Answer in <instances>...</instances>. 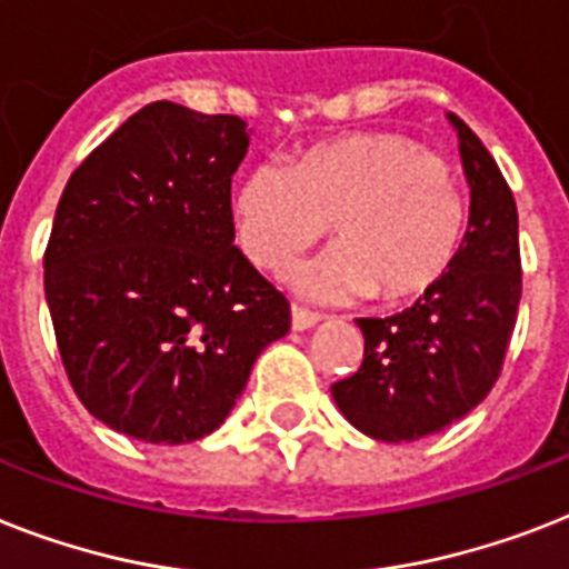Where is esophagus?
Masks as SVG:
<instances>
[{
    "instance_id": "esophagus-1",
    "label": "esophagus",
    "mask_w": 569,
    "mask_h": 569,
    "mask_svg": "<svg viewBox=\"0 0 569 569\" xmlns=\"http://www.w3.org/2000/svg\"><path fill=\"white\" fill-rule=\"evenodd\" d=\"M321 318L316 316V312H307V309L300 307H292V330H312V327L318 325Z\"/></svg>"
}]
</instances>
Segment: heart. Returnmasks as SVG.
<instances>
[{
	"mask_svg": "<svg viewBox=\"0 0 569 569\" xmlns=\"http://www.w3.org/2000/svg\"><path fill=\"white\" fill-rule=\"evenodd\" d=\"M336 248L292 283L318 303L432 292L459 251L465 198L450 163L397 131H359L300 151L289 169L260 163L233 192V233L253 266L286 274L327 233Z\"/></svg>",
	"mask_w": 569,
	"mask_h": 569,
	"instance_id": "obj_1",
	"label": "heart"
}]
</instances>
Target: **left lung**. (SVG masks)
<instances>
[{
    "instance_id": "obj_1",
    "label": "left lung",
    "mask_w": 569,
    "mask_h": 569,
    "mask_svg": "<svg viewBox=\"0 0 569 569\" xmlns=\"http://www.w3.org/2000/svg\"><path fill=\"white\" fill-rule=\"evenodd\" d=\"M470 187L468 230L445 280L391 318H357L362 368L332 386L339 412L368 438L409 445L482 403L502 371L520 307L517 207L477 133L447 113Z\"/></svg>"
}]
</instances>
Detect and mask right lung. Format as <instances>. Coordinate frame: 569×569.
Returning <instances> with one entry per match:
<instances>
[{
  "instance_id": "right-lung-1",
  "label": "right lung",
  "mask_w": 569,
  "mask_h": 569,
  "mask_svg": "<svg viewBox=\"0 0 569 569\" xmlns=\"http://www.w3.org/2000/svg\"><path fill=\"white\" fill-rule=\"evenodd\" d=\"M239 117L151 101L69 178L46 248V303L76 395L146 445L224 423L289 300L233 239Z\"/></svg>"
}]
</instances>
